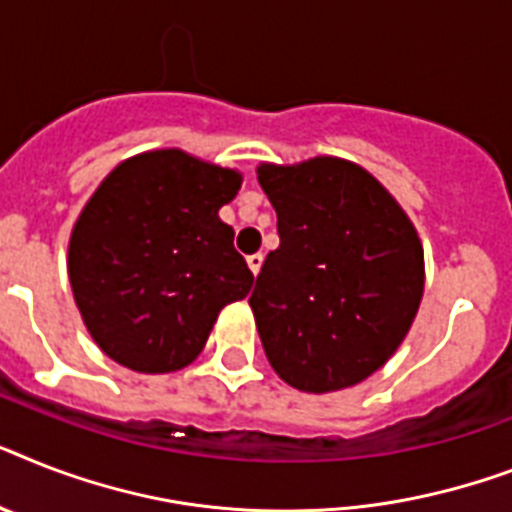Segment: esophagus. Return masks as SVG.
<instances>
[{
  "mask_svg": "<svg viewBox=\"0 0 512 512\" xmlns=\"http://www.w3.org/2000/svg\"><path fill=\"white\" fill-rule=\"evenodd\" d=\"M263 260H265V257L260 255V252H257V255H249V257H247L249 270H252V273H255V276H257V273H260V268H263Z\"/></svg>",
  "mask_w": 512,
  "mask_h": 512,
  "instance_id": "obj_1",
  "label": "esophagus"
}]
</instances>
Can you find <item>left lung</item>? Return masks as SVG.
<instances>
[{"instance_id":"obj_1","label":"left lung","mask_w":512,"mask_h":512,"mask_svg":"<svg viewBox=\"0 0 512 512\" xmlns=\"http://www.w3.org/2000/svg\"><path fill=\"white\" fill-rule=\"evenodd\" d=\"M278 218L249 307L273 371L307 394L339 392L405 342L423 299V244L400 202L357 162H260Z\"/></svg>"}]
</instances>
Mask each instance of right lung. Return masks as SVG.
I'll return each mask as SVG.
<instances>
[{
	"label": "right lung",
	"instance_id": "obj_1",
	"mask_svg": "<svg viewBox=\"0 0 512 512\" xmlns=\"http://www.w3.org/2000/svg\"><path fill=\"white\" fill-rule=\"evenodd\" d=\"M242 173L184 149H149L110 170L78 215L68 278L97 347L136 373H173L205 350L220 310L255 276L218 210Z\"/></svg>",
	"mask_w": 512,
	"mask_h": 512
}]
</instances>
